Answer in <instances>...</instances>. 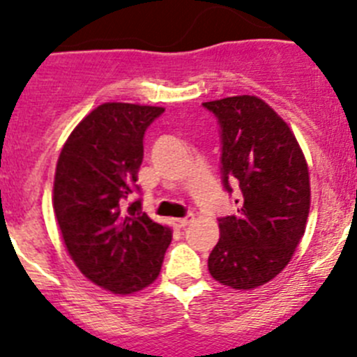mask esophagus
I'll list each match as a JSON object with an SVG mask.
<instances>
[{
  "label": "esophagus",
  "mask_w": 357,
  "mask_h": 357,
  "mask_svg": "<svg viewBox=\"0 0 357 357\" xmlns=\"http://www.w3.org/2000/svg\"><path fill=\"white\" fill-rule=\"evenodd\" d=\"M192 220H194V215H188V216H185V218H172V225L181 229V227H186V225H188Z\"/></svg>",
  "instance_id": "obj_1"
}]
</instances>
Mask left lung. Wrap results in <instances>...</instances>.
Wrapping results in <instances>:
<instances>
[{"instance_id":"obj_1","label":"left lung","mask_w":357,"mask_h":357,"mask_svg":"<svg viewBox=\"0 0 357 357\" xmlns=\"http://www.w3.org/2000/svg\"><path fill=\"white\" fill-rule=\"evenodd\" d=\"M222 139V183L239 185L236 213L218 218L209 254L213 278L236 291L268 284L291 262L310 211L305 155L287 123L264 100L241 95L202 103Z\"/></svg>"}]
</instances>
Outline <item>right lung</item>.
<instances>
[{
	"label": "right lung",
	"instance_id": "1",
	"mask_svg": "<svg viewBox=\"0 0 357 357\" xmlns=\"http://www.w3.org/2000/svg\"><path fill=\"white\" fill-rule=\"evenodd\" d=\"M163 107L107 102L89 112L59 153L56 220L70 257L93 284L132 294L153 284L172 231L126 204L144 156V133Z\"/></svg>",
	"mask_w": 357,
	"mask_h": 357
}]
</instances>
